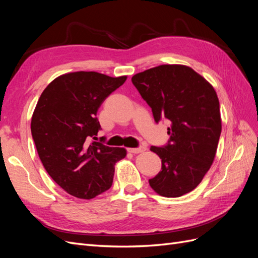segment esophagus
<instances>
[{
    "instance_id": "obj_1",
    "label": "esophagus",
    "mask_w": 258,
    "mask_h": 258,
    "mask_svg": "<svg viewBox=\"0 0 258 258\" xmlns=\"http://www.w3.org/2000/svg\"><path fill=\"white\" fill-rule=\"evenodd\" d=\"M146 151V147L145 146H141V147H138V148H128V152L131 154H139V153H143Z\"/></svg>"
}]
</instances>
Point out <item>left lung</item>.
<instances>
[{
    "label": "left lung",
    "instance_id": "obj_1",
    "mask_svg": "<svg viewBox=\"0 0 258 258\" xmlns=\"http://www.w3.org/2000/svg\"><path fill=\"white\" fill-rule=\"evenodd\" d=\"M151 106L154 119L171 121L169 143L152 146L161 171L150 185L160 196L181 197L194 190L211 168L222 132L220 101L205 77L187 66L162 64L132 76Z\"/></svg>",
    "mask_w": 258,
    "mask_h": 258
}]
</instances>
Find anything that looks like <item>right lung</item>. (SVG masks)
Masks as SVG:
<instances>
[{"mask_svg":"<svg viewBox=\"0 0 258 258\" xmlns=\"http://www.w3.org/2000/svg\"><path fill=\"white\" fill-rule=\"evenodd\" d=\"M98 72L58 76L44 89L31 119L37 154L50 177L80 199H92L112 186L115 163L126 157L123 147L92 141L101 126L97 112L126 82Z\"/></svg>","mask_w":258,"mask_h":258,"instance_id":"1","label":"right lung"}]
</instances>
